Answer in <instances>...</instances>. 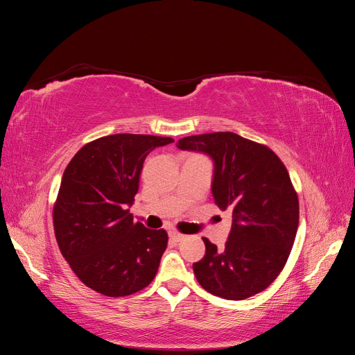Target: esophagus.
<instances>
[{
	"instance_id": "esophagus-1",
	"label": "esophagus",
	"mask_w": 355,
	"mask_h": 355,
	"mask_svg": "<svg viewBox=\"0 0 355 355\" xmlns=\"http://www.w3.org/2000/svg\"><path fill=\"white\" fill-rule=\"evenodd\" d=\"M168 237H170V240H173V241H176V243H179V241H182V240H185V235L180 234V232H176V231H170V232H168Z\"/></svg>"
}]
</instances>
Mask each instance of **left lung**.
Returning <instances> with one entry per match:
<instances>
[{
  "instance_id": "obj_1",
  "label": "left lung",
  "mask_w": 355,
  "mask_h": 355,
  "mask_svg": "<svg viewBox=\"0 0 355 355\" xmlns=\"http://www.w3.org/2000/svg\"><path fill=\"white\" fill-rule=\"evenodd\" d=\"M176 146L211 158L214 202L232 211L222 250L202 239L206 254L192 265L198 283L228 300L262 292L284 268L299 225V201L287 168L270 148L232 132L188 136Z\"/></svg>"
}]
</instances>
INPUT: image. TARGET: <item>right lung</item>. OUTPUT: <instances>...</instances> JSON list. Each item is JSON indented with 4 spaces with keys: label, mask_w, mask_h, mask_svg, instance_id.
I'll return each mask as SVG.
<instances>
[{
    "label": "right lung",
    "mask_w": 355,
    "mask_h": 355,
    "mask_svg": "<svg viewBox=\"0 0 355 355\" xmlns=\"http://www.w3.org/2000/svg\"><path fill=\"white\" fill-rule=\"evenodd\" d=\"M171 137L111 135L84 145L63 171L53 225L59 249L94 292L133 295L154 280L164 230L135 223L132 207L146 155Z\"/></svg>",
    "instance_id": "obj_1"
}]
</instances>
